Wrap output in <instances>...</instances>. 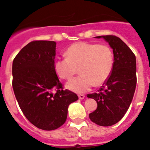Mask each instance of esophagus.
<instances>
[{
  "label": "esophagus",
  "mask_w": 150,
  "mask_h": 150,
  "mask_svg": "<svg viewBox=\"0 0 150 150\" xmlns=\"http://www.w3.org/2000/svg\"><path fill=\"white\" fill-rule=\"evenodd\" d=\"M78 97H79V99H80V100H83V99L85 98L84 95H78Z\"/></svg>",
  "instance_id": "obj_1"
}]
</instances>
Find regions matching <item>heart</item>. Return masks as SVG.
<instances>
[{"label":"heart","mask_w":150,"mask_h":150,"mask_svg":"<svg viewBox=\"0 0 150 150\" xmlns=\"http://www.w3.org/2000/svg\"><path fill=\"white\" fill-rule=\"evenodd\" d=\"M66 57L57 59L54 69L61 79L69 80L79 72L81 75L67 83L68 89L83 93L94 85L104 84L109 79L113 68L112 50L105 44L78 42L67 48Z\"/></svg>","instance_id":"obj_1"}]
</instances>
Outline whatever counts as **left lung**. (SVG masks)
<instances>
[{
    "label": "left lung",
    "mask_w": 150,
    "mask_h": 150,
    "mask_svg": "<svg viewBox=\"0 0 150 150\" xmlns=\"http://www.w3.org/2000/svg\"><path fill=\"white\" fill-rule=\"evenodd\" d=\"M104 38L113 52V68L109 79L97 93L88 94L95 99L98 107L89 114L91 122L100 126H110L122 119L133 99L137 84L136 58L131 49L116 36Z\"/></svg>",
    "instance_id": "1"
}]
</instances>
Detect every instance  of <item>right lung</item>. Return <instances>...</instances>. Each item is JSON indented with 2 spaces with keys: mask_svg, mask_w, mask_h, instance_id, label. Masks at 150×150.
<instances>
[{
  "mask_svg": "<svg viewBox=\"0 0 150 150\" xmlns=\"http://www.w3.org/2000/svg\"><path fill=\"white\" fill-rule=\"evenodd\" d=\"M56 43L35 40L20 50L13 62V88L28 120L52 131L65 122L68 106L76 94L63 89L54 69Z\"/></svg>",
  "mask_w": 150,
  "mask_h": 150,
  "instance_id": "obj_1",
  "label": "right lung"
}]
</instances>
